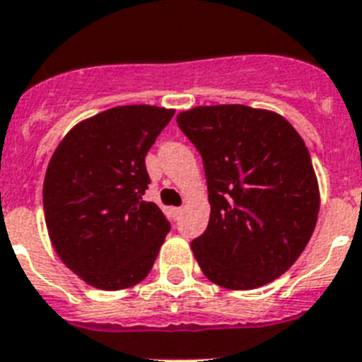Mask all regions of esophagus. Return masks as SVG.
Returning a JSON list of instances; mask_svg holds the SVG:
<instances>
[{
	"label": "esophagus",
	"mask_w": 362,
	"mask_h": 362,
	"mask_svg": "<svg viewBox=\"0 0 362 362\" xmlns=\"http://www.w3.org/2000/svg\"><path fill=\"white\" fill-rule=\"evenodd\" d=\"M173 214H175L176 218H180V215L184 214V206H180V208H175V209H173Z\"/></svg>",
	"instance_id": "obj_1"
}]
</instances>
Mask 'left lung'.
<instances>
[{
  "mask_svg": "<svg viewBox=\"0 0 362 362\" xmlns=\"http://www.w3.org/2000/svg\"><path fill=\"white\" fill-rule=\"evenodd\" d=\"M176 121L204 162L211 214L191 243L204 276L233 291L279 278L311 239L320 208L303 139L276 112L245 105L195 106Z\"/></svg>",
  "mask_w": 362,
  "mask_h": 362,
  "instance_id": "8db88e82",
  "label": "left lung"
}]
</instances>
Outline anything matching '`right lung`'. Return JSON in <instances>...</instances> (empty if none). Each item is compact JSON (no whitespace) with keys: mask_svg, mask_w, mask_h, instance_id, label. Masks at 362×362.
I'll return each instance as SVG.
<instances>
[{"mask_svg":"<svg viewBox=\"0 0 362 362\" xmlns=\"http://www.w3.org/2000/svg\"><path fill=\"white\" fill-rule=\"evenodd\" d=\"M175 110L129 105L75 124L44 178V214L54 252L88 285L129 289L151 272L169 221L144 200L145 156Z\"/></svg>","mask_w":362,"mask_h":362,"instance_id":"1","label":"right lung"}]
</instances>
